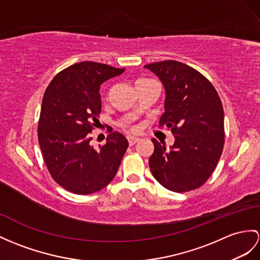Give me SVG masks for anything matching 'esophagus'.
I'll return each instance as SVG.
<instances>
[{
  "label": "esophagus",
  "mask_w": 260,
  "mask_h": 260,
  "mask_svg": "<svg viewBox=\"0 0 260 260\" xmlns=\"http://www.w3.org/2000/svg\"><path fill=\"white\" fill-rule=\"evenodd\" d=\"M126 139H128V142H129L130 145H134V144H136L139 140H140V139L137 138V137H128Z\"/></svg>",
  "instance_id": "1"
}]
</instances>
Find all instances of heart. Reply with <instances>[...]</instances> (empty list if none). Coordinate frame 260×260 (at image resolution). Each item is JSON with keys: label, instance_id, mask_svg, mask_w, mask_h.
<instances>
[{"label": "heart", "instance_id": "heart-1", "mask_svg": "<svg viewBox=\"0 0 260 260\" xmlns=\"http://www.w3.org/2000/svg\"><path fill=\"white\" fill-rule=\"evenodd\" d=\"M140 80H145V79H140ZM123 126H124V128H126V129L131 130V131H135V130H136L135 126H131V125H129V124H124Z\"/></svg>", "mask_w": 260, "mask_h": 260}]
</instances>
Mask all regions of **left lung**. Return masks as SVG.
<instances>
[{
    "mask_svg": "<svg viewBox=\"0 0 260 260\" xmlns=\"http://www.w3.org/2000/svg\"><path fill=\"white\" fill-rule=\"evenodd\" d=\"M144 67L164 86L166 112L159 123L175 138L170 149L152 139L154 151L149 159L152 175L170 191H192L208 180L223 152L221 101L211 81L183 62L164 60Z\"/></svg>",
    "mask_w": 260,
    "mask_h": 260,
    "instance_id": "obj_1",
    "label": "left lung"
}]
</instances>
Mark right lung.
<instances>
[{
	"mask_svg": "<svg viewBox=\"0 0 260 260\" xmlns=\"http://www.w3.org/2000/svg\"><path fill=\"white\" fill-rule=\"evenodd\" d=\"M123 72L96 61L77 62L57 74L44 93L37 128L43 159L54 181L69 192H98L120 167L129 145L124 136L111 129L96 150L90 132L99 123L100 85Z\"/></svg>",
	"mask_w": 260,
	"mask_h": 260,
	"instance_id": "right-lung-1",
	"label": "right lung"
}]
</instances>
